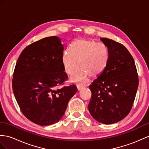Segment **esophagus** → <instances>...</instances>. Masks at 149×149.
Wrapping results in <instances>:
<instances>
[{
  "label": "esophagus",
  "mask_w": 149,
  "mask_h": 149,
  "mask_svg": "<svg viewBox=\"0 0 149 149\" xmlns=\"http://www.w3.org/2000/svg\"><path fill=\"white\" fill-rule=\"evenodd\" d=\"M77 88H78V90H81V89L83 88V86H79V85H78V86H77Z\"/></svg>",
  "instance_id": "obj_1"
}]
</instances>
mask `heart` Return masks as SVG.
Segmentation results:
<instances>
[{
  "label": "heart",
  "mask_w": 149,
  "mask_h": 149,
  "mask_svg": "<svg viewBox=\"0 0 149 149\" xmlns=\"http://www.w3.org/2000/svg\"><path fill=\"white\" fill-rule=\"evenodd\" d=\"M109 59L107 47L92 40H77L72 43L71 49L64 51L62 62L64 70L72 74L78 66L80 67L71 77L74 82L85 84L89 77L97 78L106 68Z\"/></svg>",
  "instance_id": "heart-1"
}]
</instances>
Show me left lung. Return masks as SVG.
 <instances>
[{"instance_id": "obj_1", "label": "left lung", "mask_w": 149, "mask_h": 149, "mask_svg": "<svg viewBox=\"0 0 149 149\" xmlns=\"http://www.w3.org/2000/svg\"><path fill=\"white\" fill-rule=\"evenodd\" d=\"M100 40L107 47L108 63L89 86L92 97L88 107L95 120L110 125L122 120L131 111L139 77L133 58L124 45L109 38Z\"/></svg>"}]
</instances>
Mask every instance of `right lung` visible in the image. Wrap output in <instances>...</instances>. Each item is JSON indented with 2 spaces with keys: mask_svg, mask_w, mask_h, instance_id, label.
Segmentation results:
<instances>
[{
  "mask_svg": "<svg viewBox=\"0 0 149 149\" xmlns=\"http://www.w3.org/2000/svg\"><path fill=\"white\" fill-rule=\"evenodd\" d=\"M63 51L61 39L53 36L27 46L17 61L12 81L14 95L24 116L38 125L59 121L78 90L75 85L57 88L68 79Z\"/></svg>",
  "mask_w": 149,
  "mask_h": 149,
  "instance_id": "obj_1",
  "label": "right lung"
}]
</instances>
